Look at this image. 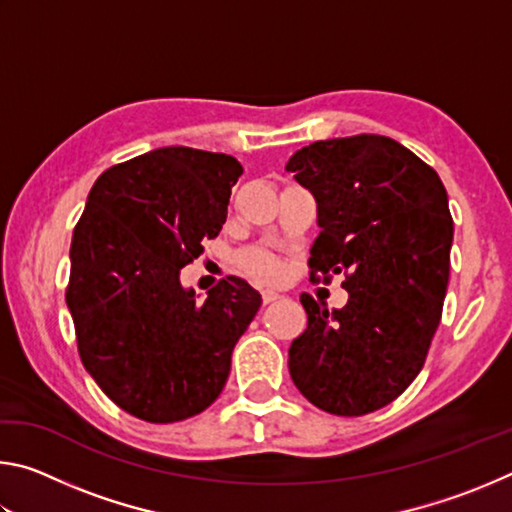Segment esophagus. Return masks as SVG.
<instances>
[{"mask_svg": "<svg viewBox=\"0 0 512 512\" xmlns=\"http://www.w3.org/2000/svg\"><path fill=\"white\" fill-rule=\"evenodd\" d=\"M277 298H280V293L273 291V289H264V291H262V300H264V305H268V302H275Z\"/></svg>", "mask_w": 512, "mask_h": 512, "instance_id": "1", "label": "esophagus"}]
</instances>
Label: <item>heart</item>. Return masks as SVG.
Masks as SVG:
<instances>
[{"label":"heart","mask_w":512,"mask_h":512,"mask_svg":"<svg viewBox=\"0 0 512 512\" xmlns=\"http://www.w3.org/2000/svg\"><path fill=\"white\" fill-rule=\"evenodd\" d=\"M246 271L255 277L259 282H273L282 275V266L273 255L262 253V250H253V253L244 255L241 259Z\"/></svg>","instance_id":"obj_1"}]
</instances>
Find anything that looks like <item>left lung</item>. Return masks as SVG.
<instances>
[{"label":"left lung","mask_w":512,"mask_h":512,"mask_svg":"<svg viewBox=\"0 0 512 512\" xmlns=\"http://www.w3.org/2000/svg\"><path fill=\"white\" fill-rule=\"evenodd\" d=\"M318 207L314 273H345L348 305L302 293L307 329L289 348L293 384L334 415H366L400 397L427 359L449 282L454 221L443 180L384 135L336 137L291 155Z\"/></svg>","instance_id":"1"}]
</instances>
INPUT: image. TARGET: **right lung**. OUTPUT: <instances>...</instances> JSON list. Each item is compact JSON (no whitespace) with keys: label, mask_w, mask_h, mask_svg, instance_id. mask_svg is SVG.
I'll use <instances>...</instances> for the list:
<instances>
[{"label":"right lung","mask_w":512,"mask_h":512,"mask_svg":"<svg viewBox=\"0 0 512 512\" xmlns=\"http://www.w3.org/2000/svg\"><path fill=\"white\" fill-rule=\"evenodd\" d=\"M244 167L225 153L162 146L110 167L69 248L67 307L85 370L119 409L180 422L221 395L262 296L241 277L198 300L180 268L221 232Z\"/></svg>","instance_id":"1"}]
</instances>
